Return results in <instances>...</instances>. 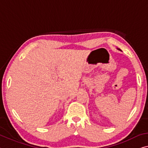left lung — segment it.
Returning <instances> with one entry per match:
<instances>
[{
  "label": "left lung",
  "mask_w": 148,
  "mask_h": 148,
  "mask_svg": "<svg viewBox=\"0 0 148 148\" xmlns=\"http://www.w3.org/2000/svg\"><path fill=\"white\" fill-rule=\"evenodd\" d=\"M116 49H118V50H119V51H121V49H119V48H116Z\"/></svg>",
  "instance_id": "left-lung-1"
}]
</instances>
